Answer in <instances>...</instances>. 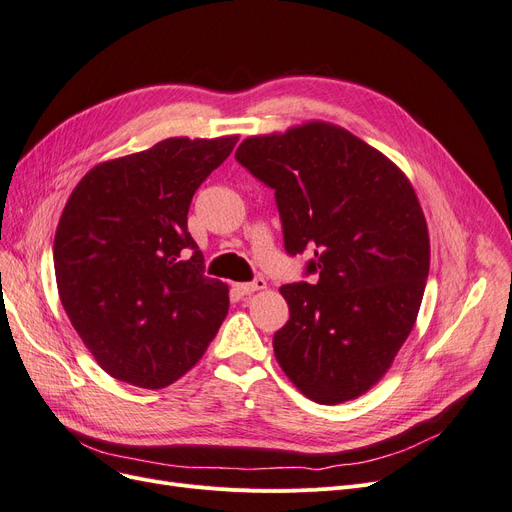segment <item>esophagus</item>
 Listing matches in <instances>:
<instances>
[{
    "mask_svg": "<svg viewBox=\"0 0 512 512\" xmlns=\"http://www.w3.org/2000/svg\"><path fill=\"white\" fill-rule=\"evenodd\" d=\"M267 288V281H264L262 277H258V279H254V281H248V283H237L235 285V290L239 292V294H254V292H258V290H264Z\"/></svg>",
    "mask_w": 512,
    "mask_h": 512,
    "instance_id": "34e87169",
    "label": "esophagus"
}]
</instances>
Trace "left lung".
Segmentation results:
<instances>
[{"mask_svg": "<svg viewBox=\"0 0 512 512\" xmlns=\"http://www.w3.org/2000/svg\"><path fill=\"white\" fill-rule=\"evenodd\" d=\"M235 159L275 191L290 256L311 252L306 275L281 285L290 321L275 357L323 405L376 384L416 323L431 262L428 229L410 180L344 128L311 121L245 138Z\"/></svg>", "mask_w": 512, "mask_h": 512, "instance_id": "left-lung-1", "label": "left lung"}]
</instances>
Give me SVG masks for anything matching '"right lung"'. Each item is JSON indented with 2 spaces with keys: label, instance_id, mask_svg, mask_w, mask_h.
<instances>
[{
  "label": "right lung",
  "instance_id": "right-lung-1",
  "mask_svg": "<svg viewBox=\"0 0 512 512\" xmlns=\"http://www.w3.org/2000/svg\"><path fill=\"white\" fill-rule=\"evenodd\" d=\"M237 136L168 138L98 163L73 189L54 237L60 302L113 378L163 388L206 353L229 288L206 277L187 227L199 185Z\"/></svg>",
  "mask_w": 512,
  "mask_h": 512
}]
</instances>
